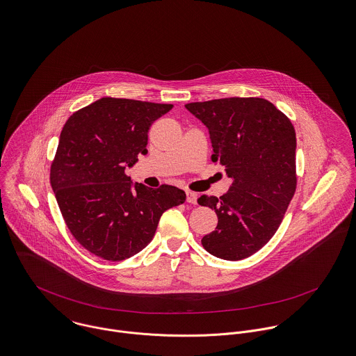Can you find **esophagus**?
<instances>
[{
	"instance_id": "34e87169",
	"label": "esophagus",
	"mask_w": 356,
	"mask_h": 356,
	"mask_svg": "<svg viewBox=\"0 0 356 356\" xmlns=\"http://www.w3.org/2000/svg\"><path fill=\"white\" fill-rule=\"evenodd\" d=\"M186 194H187V202H188V204H197V201H198V195H197L195 193H193V191H187Z\"/></svg>"
}]
</instances>
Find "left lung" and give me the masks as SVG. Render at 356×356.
Wrapping results in <instances>:
<instances>
[{
    "mask_svg": "<svg viewBox=\"0 0 356 356\" xmlns=\"http://www.w3.org/2000/svg\"><path fill=\"white\" fill-rule=\"evenodd\" d=\"M186 108L208 128L212 161L232 179L220 198L198 200L218 218L202 246L218 259H246L273 238L294 195V128L282 111L260 97L197 102Z\"/></svg>",
    "mask_w": 356,
    "mask_h": 356,
    "instance_id": "1",
    "label": "left lung"
}]
</instances>
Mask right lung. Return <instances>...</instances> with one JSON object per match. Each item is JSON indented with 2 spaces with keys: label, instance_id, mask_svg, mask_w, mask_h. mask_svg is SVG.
Returning a JSON list of instances; mask_svg holds the SVG:
<instances>
[{
  "label": "right lung",
  "instance_id": "add662e5",
  "mask_svg": "<svg viewBox=\"0 0 356 356\" xmlns=\"http://www.w3.org/2000/svg\"><path fill=\"white\" fill-rule=\"evenodd\" d=\"M172 107L102 97L65 124L51 186L72 236L95 256L108 261L135 256L154 238L162 213L186 201L177 187L148 188L125 175L147 154L151 124Z\"/></svg>",
  "mask_w": 356,
  "mask_h": 356
}]
</instances>
